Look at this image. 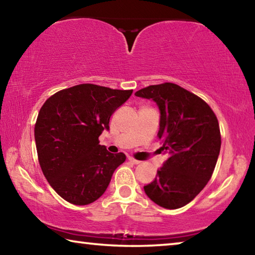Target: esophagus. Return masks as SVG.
<instances>
[{"label":"esophagus","mask_w":255,"mask_h":255,"mask_svg":"<svg viewBox=\"0 0 255 255\" xmlns=\"http://www.w3.org/2000/svg\"><path fill=\"white\" fill-rule=\"evenodd\" d=\"M128 159H129V161H130L131 163H133V164H139V163H140L139 161H137V159H135V158L131 157V156H128Z\"/></svg>","instance_id":"1"}]
</instances>
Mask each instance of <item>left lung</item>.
<instances>
[{"instance_id": "1", "label": "left lung", "mask_w": 255, "mask_h": 255, "mask_svg": "<svg viewBox=\"0 0 255 255\" xmlns=\"http://www.w3.org/2000/svg\"><path fill=\"white\" fill-rule=\"evenodd\" d=\"M135 96L156 102L159 149L169 153L145 193L163 208H181L199 195L214 173L222 145L217 117L201 98L169 82L149 85Z\"/></svg>"}]
</instances>
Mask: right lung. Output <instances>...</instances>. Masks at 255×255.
<instances>
[{"label": "right lung", "instance_id": "add662e5", "mask_svg": "<svg viewBox=\"0 0 255 255\" xmlns=\"http://www.w3.org/2000/svg\"><path fill=\"white\" fill-rule=\"evenodd\" d=\"M131 93L79 84L56 92L40 108L34 125L38 159L50 187L63 199L84 206L105 193L126 155L108 152L99 136L109 129L111 115Z\"/></svg>", "mask_w": 255, "mask_h": 255}]
</instances>
